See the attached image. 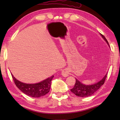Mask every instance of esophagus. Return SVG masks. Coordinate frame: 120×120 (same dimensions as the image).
Instances as JSON below:
<instances>
[{"label":"esophagus","instance_id":"34e87169","mask_svg":"<svg viewBox=\"0 0 120 120\" xmlns=\"http://www.w3.org/2000/svg\"><path fill=\"white\" fill-rule=\"evenodd\" d=\"M62 75H63L64 77H67V76H68V75H69V73H68V71H67V70L64 69V70H63V71H62Z\"/></svg>","mask_w":120,"mask_h":120}]
</instances>
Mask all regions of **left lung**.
<instances>
[{"label": "left lung", "mask_w": 120, "mask_h": 120, "mask_svg": "<svg viewBox=\"0 0 120 120\" xmlns=\"http://www.w3.org/2000/svg\"><path fill=\"white\" fill-rule=\"evenodd\" d=\"M101 35L109 46L108 41L104 36L103 35L101 34ZM107 74H106L104 78L98 82L91 85H83L81 82L76 79V82H75L74 86L72 89L70 90V91L76 96L80 97H87L91 96L104 84Z\"/></svg>", "instance_id": "1"}]
</instances>
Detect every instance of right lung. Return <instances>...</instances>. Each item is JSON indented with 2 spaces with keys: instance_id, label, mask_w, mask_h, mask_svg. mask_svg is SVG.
<instances>
[{
  "instance_id": "right-lung-1",
  "label": "right lung",
  "mask_w": 120,
  "mask_h": 120,
  "mask_svg": "<svg viewBox=\"0 0 120 120\" xmlns=\"http://www.w3.org/2000/svg\"><path fill=\"white\" fill-rule=\"evenodd\" d=\"M14 82L17 88L27 96L34 98H39L45 96L50 91L52 79L54 76L46 79L37 83H25L17 80L11 74Z\"/></svg>"
}]
</instances>
